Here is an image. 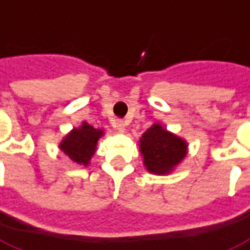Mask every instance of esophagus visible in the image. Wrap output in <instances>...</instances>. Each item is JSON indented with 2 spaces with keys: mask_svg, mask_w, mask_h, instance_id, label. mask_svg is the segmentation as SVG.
Wrapping results in <instances>:
<instances>
[{
  "mask_svg": "<svg viewBox=\"0 0 250 250\" xmlns=\"http://www.w3.org/2000/svg\"><path fill=\"white\" fill-rule=\"evenodd\" d=\"M125 125H126V124H125V121H124V120H117V121H116V125H114V126L117 127L118 132L124 133V132H125Z\"/></svg>",
  "mask_w": 250,
  "mask_h": 250,
  "instance_id": "esophagus-1",
  "label": "esophagus"
}]
</instances>
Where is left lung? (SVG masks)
Returning <instances> with one entry per match:
<instances>
[{
  "label": "left lung",
  "instance_id": "obj_1",
  "mask_svg": "<svg viewBox=\"0 0 250 250\" xmlns=\"http://www.w3.org/2000/svg\"><path fill=\"white\" fill-rule=\"evenodd\" d=\"M141 153L147 171L168 174L187 154V144L179 137L154 124L141 138Z\"/></svg>",
  "mask_w": 250,
  "mask_h": 250
}]
</instances>
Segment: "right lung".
I'll return each mask as SVG.
<instances>
[{
  "label": "right lung",
  "mask_w": 250,
  "mask_h": 250,
  "mask_svg": "<svg viewBox=\"0 0 250 250\" xmlns=\"http://www.w3.org/2000/svg\"><path fill=\"white\" fill-rule=\"evenodd\" d=\"M101 136L103 130L95 129L87 123H83L82 126L74 129L62 141L59 147L68 155L71 161L87 166L92 155L96 151V144Z\"/></svg>",
  "instance_id": "1"
}]
</instances>
